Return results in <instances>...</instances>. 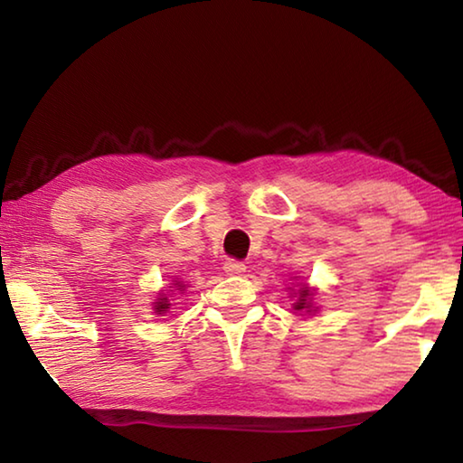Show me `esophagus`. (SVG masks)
Listing matches in <instances>:
<instances>
[{"label":"esophagus","instance_id":"obj_1","mask_svg":"<svg viewBox=\"0 0 463 463\" xmlns=\"http://www.w3.org/2000/svg\"><path fill=\"white\" fill-rule=\"evenodd\" d=\"M245 263L237 260H229L224 263V271L229 273V276H241V273H245Z\"/></svg>","mask_w":463,"mask_h":463}]
</instances>
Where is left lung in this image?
I'll use <instances>...</instances> for the list:
<instances>
[{"label": "left lung", "mask_w": 463, "mask_h": 463, "mask_svg": "<svg viewBox=\"0 0 463 463\" xmlns=\"http://www.w3.org/2000/svg\"><path fill=\"white\" fill-rule=\"evenodd\" d=\"M312 298H315V289H310L307 284L300 286L292 308L296 312H312V310H315V307H312Z\"/></svg>", "instance_id": "obj_1"}]
</instances>
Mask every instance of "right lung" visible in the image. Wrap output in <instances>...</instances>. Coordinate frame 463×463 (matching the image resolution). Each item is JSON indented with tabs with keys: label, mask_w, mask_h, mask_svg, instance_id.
Listing matches in <instances>:
<instances>
[{
	"label": "right lung",
	"mask_w": 463,
	"mask_h": 463,
	"mask_svg": "<svg viewBox=\"0 0 463 463\" xmlns=\"http://www.w3.org/2000/svg\"><path fill=\"white\" fill-rule=\"evenodd\" d=\"M174 288L177 289V292H184L185 289V284H182V281H177L175 279V284H174ZM155 304V312L156 315H165V312L171 308V304H169V298L165 296V294H159V298H156V302H153Z\"/></svg>",
	"instance_id": "add662e5"
}]
</instances>
